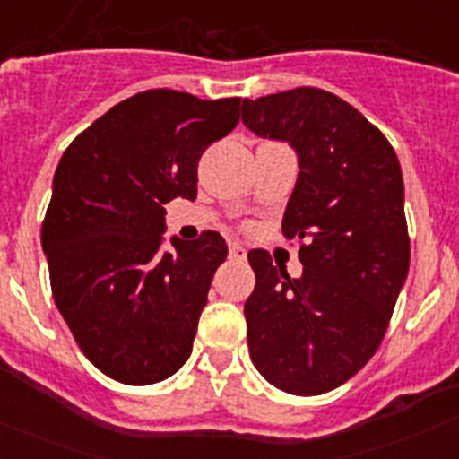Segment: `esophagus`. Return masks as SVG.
Returning a JSON list of instances; mask_svg holds the SVG:
<instances>
[{"label": "esophagus", "mask_w": 459, "mask_h": 459, "mask_svg": "<svg viewBox=\"0 0 459 459\" xmlns=\"http://www.w3.org/2000/svg\"><path fill=\"white\" fill-rule=\"evenodd\" d=\"M230 257L237 259V262H243V259L248 257V250L243 248L241 243H230Z\"/></svg>", "instance_id": "esophagus-1"}]
</instances>
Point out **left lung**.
<instances>
[{
    "label": "left lung",
    "instance_id": "left-lung-1",
    "mask_svg": "<svg viewBox=\"0 0 459 459\" xmlns=\"http://www.w3.org/2000/svg\"><path fill=\"white\" fill-rule=\"evenodd\" d=\"M246 128L290 142L299 179L282 234L299 238L301 278L250 250L248 350L269 384L322 395L356 375L384 340L409 271L403 169L391 142L347 100L299 87L243 100Z\"/></svg>",
    "mask_w": 459,
    "mask_h": 459
}]
</instances>
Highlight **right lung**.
Returning a JSON list of instances; mask_svg holds the SVG:
<instances>
[{"instance_id":"right-lung-1","label":"right lung","mask_w":459,"mask_h":459,"mask_svg":"<svg viewBox=\"0 0 459 459\" xmlns=\"http://www.w3.org/2000/svg\"><path fill=\"white\" fill-rule=\"evenodd\" d=\"M241 99L202 100L149 89L121 100L68 144L40 230L55 303L103 375L144 386L193 351L211 278L225 262L218 232L172 237L165 204L197 197V163L238 124Z\"/></svg>"}]
</instances>
